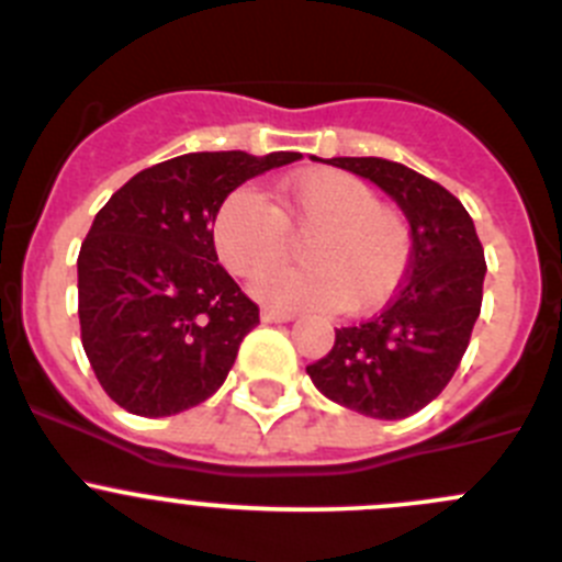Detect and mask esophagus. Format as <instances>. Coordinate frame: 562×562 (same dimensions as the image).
Returning a JSON list of instances; mask_svg holds the SVG:
<instances>
[{
  "instance_id": "esophagus-1",
  "label": "esophagus",
  "mask_w": 562,
  "mask_h": 562,
  "mask_svg": "<svg viewBox=\"0 0 562 562\" xmlns=\"http://www.w3.org/2000/svg\"><path fill=\"white\" fill-rule=\"evenodd\" d=\"M292 317L295 315L284 310H261V321H265V324H290Z\"/></svg>"
}]
</instances>
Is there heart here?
I'll list each match as a JSON object with an SVG mask.
<instances>
[{
	"mask_svg": "<svg viewBox=\"0 0 562 562\" xmlns=\"http://www.w3.org/2000/svg\"><path fill=\"white\" fill-rule=\"evenodd\" d=\"M269 202L236 188L213 216V247L233 276L256 278L289 257V236H307L301 271L258 278L265 304L371 312L400 290L411 267V227L396 207L337 168L278 182Z\"/></svg>",
	"mask_w": 562,
	"mask_h": 562,
	"instance_id": "obj_1",
	"label": "heart"
}]
</instances>
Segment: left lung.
Returning <instances> with one entry per match:
<instances>
[{
    "instance_id": "8db88e82",
    "label": "left lung",
    "mask_w": 562,
    "mask_h": 562,
    "mask_svg": "<svg viewBox=\"0 0 562 562\" xmlns=\"http://www.w3.org/2000/svg\"><path fill=\"white\" fill-rule=\"evenodd\" d=\"M329 166L374 182L411 225V267L376 317L335 331L324 360L306 366L315 389L371 419H405L445 391L481 312L484 247L448 188L382 157H331Z\"/></svg>"
}]
</instances>
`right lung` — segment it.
<instances>
[{
	"mask_svg": "<svg viewBox=\"0 0 562 562\" xmlns=\"http://www.w3.org/2000/svg\"><path fill=\"white\" fill-rule=\"evenodd\" d=\"M297 151H191L109 196L78 252L89 366L121 408L171 416L222 389L258 306L220 265L213 216L231 191Z\"/></svg>",
	"mask_w": 562,
	"mask_h": 562,
	"instance_id": "add662e5",
	"label": "right lung"
}]
</instances>
